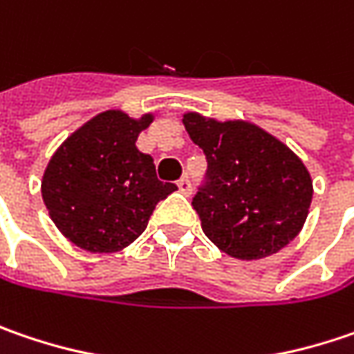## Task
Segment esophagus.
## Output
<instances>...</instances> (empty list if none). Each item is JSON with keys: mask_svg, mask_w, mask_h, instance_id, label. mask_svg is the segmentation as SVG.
Listing matches in <instances>:
<instances>
[{"mask_svg": "<svg viewBox=\"0 0 354 354\" xmlns=\"http://www.w3.org/2000/svg\"><path fill=\"white\" fill-rule=\"evenodd\" d=\"M177 187H179V191H181L183 195H191V181H189L187 177H181V179L177 181Z\"/></svg>", "mask_w": 354, "mask_h": 354, "instance_id": "34e87169", "label": "esophagus"}]
</instances>
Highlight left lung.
Returning a JSON list of instances; mask_svg holds the SVG:
<instances>
[{
    "instance_id": "8db88e82",
    "label": "left lung",
    "mask_w": 354,
    "mask_h": 354,
    "mask_svg": "<svg viewBox=\"0 0 354 354\" xmlns=\"http://www.w3.org/2000/svg\"><path fill=\"white\" fill-rule=\"evenodd\" d=\"M183 125L207 155V185L193 197V209L211 243L243 261L287 247L313 201V179L299 155L245 119L187 111Z\"/></svg>"
}]
</instances>
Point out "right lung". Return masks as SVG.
I'll list each match as a JSON object with an SVG mask.
<instances>
[{"instance_id":"add662e5","label":"right lung","mask_w":354,"mask_h":354,"mask_svg":"<svg viewBox=\"0 0 354 354\" xmlns=\"http://www.w3.org/2000/svg\"><path fill=\"white\" fill-rule=\"evenodd\" d=\"M153 113L107 109L71 133L51 155L41 197L65 239L89 253H115L139 237L155 205L177 187L155 175L151 155L135 147Z\"/></svg>"}]
</instances>
